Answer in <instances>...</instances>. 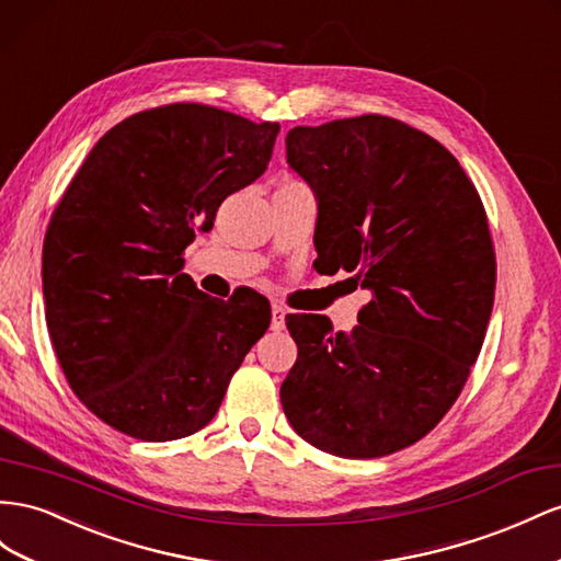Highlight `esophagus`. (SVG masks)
I'll list each match as a JSON object with an SVG mask.
<instances>
[{
	"label": "esophagus",
	"mask_w": 561,
	"mask_h": 561,
	"mask_svg": "<svg viewBox=\"0 0 561 561\" xmlns=\"http://www.w3.org/2000/svg\"><path fill=\"white\" fill-rule=\"evenodd\" d=\"M285 307L283 305H278V301H274V305H271V328L274 330H283L285 328Z\"/></svg>",
	"instance_id": "34e87169"
}]
</instances>
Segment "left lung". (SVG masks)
<instances>
[{
    "label": "left lung",
    "mask_w": 561,
    "mask_h": 561,
    "mask_svg": "<svg viewBox=\"0 0 561 561\" xmlns=\"http://www.w3.org/2000/svg\"><path fill=\"white\" fill-rule=\"evenodd\" d=\"M285 150L318 201L316 262L354 271L373 297L352 335L285 316L297 360L283 411L330 456L382 458L442 422L481 352L495 290L486 209L460 162L401 119L295 127Z\"/></svg>",
    "instance_id": "8db88e82"
}]
</instances>
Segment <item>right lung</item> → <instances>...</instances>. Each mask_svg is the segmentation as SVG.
<instances>
[{
  "mask_svg": "<svg viewBox=\"0 0 561 561\" xmlns=\"http://www.w3.org/2000/svg\"><path fill=\"white\" fill-rule=\"evenodd\" d=\"M278 131L170 103L105 131L72 176L44 236L42 285L60 368L105 425L141 442L203 430L266 332V297H209L181 268L195 231L264 174Z\"/></svg>",
  "mask_w": 561,
  "mask_h": 561,
  "instance_id": "add662e5",
  "label": "right lung"
}]
</instances>
